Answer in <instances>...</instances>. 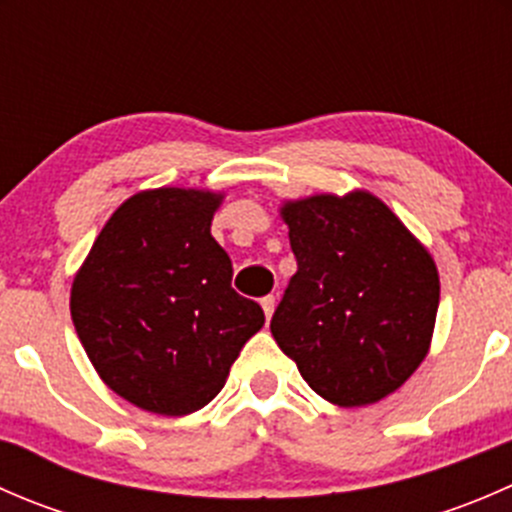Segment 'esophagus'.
<instances>
[{"mask_svg": "<svg viewBox=\"0 0 512 512\" xmlns=\"http://www.w3.org/2000/svg\"><path fill=\"white\" fill-rule=\"evenodd\" d=\"M262 309H265V317L270 319L272 317V312H275V304H277V299L272 297V294H267V297H262Z\"/></svg>", "mask_w": 512, "mask_h": 512, "instance_id": "1", "label": "esophagus"}]
</instances>
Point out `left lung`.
Here are the masks:
<instances>
[{
    "label": "left lung",
    "mask_w": 512,
    "mask_h": 512,
    "mask_svg": "<svg viewBox=\"0 0 512 512\" xmlns=\"http://www.w3.org/2000/svg\"><path fill=\"white\" fill-rule=\"evenodd\" d=\"M280 215L297 272L272 314V337L322 399L376 404L426 359L441 294L436 262L366 190L289 200Z\"/></svg>",
    "instance_id": "8db88e82"
}]
</instances>
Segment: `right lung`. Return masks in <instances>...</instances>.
<instances>
[{"label":"right lung","mask_w":512,"mask_h":512,"mask_svg":"<svg viewBox=\"0 0 512 512\" xmlns=\"http://www.w3.org/2000/svg\"><path fill=\"white\" fill-rule=\"evenodd\" d=\"M223 193L143 190L98 232L71 285V319L108 389L143 411L185 416L220 394L265 312L232 289L210 235Z\"/></svg>","instance_id":"obj_1"}]
</instances>
